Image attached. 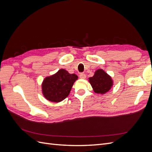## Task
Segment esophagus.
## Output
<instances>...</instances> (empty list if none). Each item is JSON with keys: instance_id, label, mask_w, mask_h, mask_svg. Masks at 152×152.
Instances as JSON below:
<instances>
[{"instance_id": "34e87169", "label": "esophagus", "mask_w": 152, "mask_h": 152, "mask_svg": "<svg viewBox=\"0 0 152 152\" xmlns=\"http://www.w3.org/2000/svg\"><path fill=\"white\" fill-rule=\"evenodd\" d=\"M79 77H80L81 79H85L86 78V75L85 73H80Z\"/></svg>"}]
</instances>
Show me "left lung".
Here are the masks:
<instances>
[{"mask_svg": "<svg viewBox=\"0 0 152 152\" xmlns=\"http://www.w3.org/2000/svg\"><path fill=\"white\" fill-rule=\"evenodd\" d=\"M89 82L94 93L101 94L108 93L113 86V80L111 76L102 69L96 70L94 75L89 78Z\"/></svg>", "mask_w": 152, "mask_h": 152, "instance_id": "left-lung-1", "label": "left lung"}]
</instances>
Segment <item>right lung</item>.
Masks as SVG:
<instances>
[{
    "mask_svg": "<svg viewBox=\"0 0 152 152\" xmlns=\"http://www.w3.org/2000/svg\"><path fill=\"white\" fill-rule=\"evenodd\" d=\"M77 79L78 76L74 73L71 74L65 69H60L43 80L42 94L50 102H61L70 94L73 84Z\"/></svg>",
    "mask_w": 152,
    "mask_h": 152,
    "instance_id": "right-lung-1",
    "label": "right lung"
}]
</instances>
